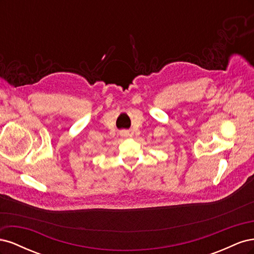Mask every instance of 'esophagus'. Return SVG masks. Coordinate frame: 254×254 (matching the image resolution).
Segmentation results:
<instances>
[{
	"mask_svg": "<svg viewBox=\"0 0 254 254\" xmlns=\"http://www.w3.org/2000/svg\"><path fill=\"white\" fill-rule=\"evenodd\" d=\"M121 135H122V136H128V135H129V132L127 131V130H122V131H121Z\"/></svg>",
	"mask_w": 254,
	"mask_h": 254,
	"instance_id": "esophagus-1",
	"label": "esophagus"
}]
</instances>
